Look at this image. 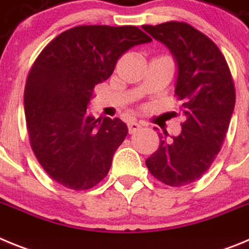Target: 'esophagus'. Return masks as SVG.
I'll return each instance as SVG.
<instances>
[{
	"label": "esophagus",
	"instance_id": "obj_1",
	"mask_svg": "<svg viewBox=\"0 0 249 249\" xmlns=\"http://www.w3.org/2000/svg\"><path fill=\"white\" fill-rule=\"evenodd\" d=\"M141 124L138 122H136V121H131V122H128V132L129 133H135V132H137L138 129L141 128Z\"/></svg>",
	"mask_w": 249,
	"mask_h": 249
}]
</instances>
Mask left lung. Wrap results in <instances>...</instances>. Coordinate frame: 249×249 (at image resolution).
I'll return each mask as SVG.
<instances>
[{
	"label": "left lung",
	"mask_w": 249,
	"mask_h": 249,
	"mask_svg": "<svg viewBox=\"0 0 249 249\" xmlns=\"http://www.w3.org/2000/svg\"><path fill=\"white\" fill-rule=\"evenodd\" d=\"M142 28L175 58V93L186 117L179 135H160V147L146 166L164 184L186 186L207 172L221 149L236 103L232 76L219 48L188 23L172 21Z\"/></svg>",
	"instance_id": "8db88e82"
}]
</instances>
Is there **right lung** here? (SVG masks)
<instances>
[{"label": "right lung", "mask_w": 249, "mask_h": 249, "mask_svg": "<svg viewBox=\"0 0 249 249\" xmlns=\"http://www.w3.org/2000/svg\"><path fill=\"white\" fill-rule=\"evenodd\" d=\"M152 38L135 26H78L51 41L31 68L25 114L31 147L46 173L76 191L107 176L128 133L120 118L87 113L94 86L129 48Z\"/></svg>", "instance_id": "obj_1"}]
</instances>
